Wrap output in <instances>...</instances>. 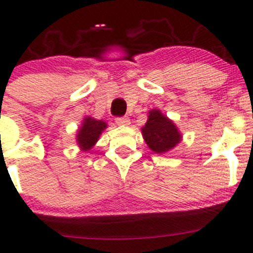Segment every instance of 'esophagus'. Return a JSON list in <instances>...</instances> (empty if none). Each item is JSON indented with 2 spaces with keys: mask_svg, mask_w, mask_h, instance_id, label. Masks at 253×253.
Masks as SVG:
<instances>
[{
  "mask_svg": "<svg viewBox=\"0 0 253 253\" xmlns=\"http://www.w3.org/2000/svg\"><path fill=\"white\" fill-rule=\"evenodd\" d=\"M116 124L117 125H122V126H125V125H129V119L127 116H121V117H116Z\"/></svg>",
  "mask_w": 253,
  "mask_h": 253,
  "instance_id": "obj_1",
  "label": "esophagus"
}]
</instances>
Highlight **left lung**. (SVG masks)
I'll return each instance as SVG.
<instances>
[{
	"label": "left lung",
	"instance_id": "1",
	"mask_svg": "<svg viewBox=\"0 0 253 253\" xmlns=\"http://www.w3.org/2000/svg\"><path fill=\"white\" fill-rule=\"evenodd\" d=\"M142 132L148 147L158 154L169 152L181 139V134L172 121L159 110L149 112V117Z\"/></svg>",
	"mask_w": 253,
	"mask_h": 253
}]
</instances>
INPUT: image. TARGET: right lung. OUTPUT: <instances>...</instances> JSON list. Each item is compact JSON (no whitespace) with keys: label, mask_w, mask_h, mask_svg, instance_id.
Here are the masks:
<instances>
[{"label":"right lung","mask_w":253,"mask_h":253,"mask_svg":"<svg viewBox=\"0 0 253 253\" xmlns=\"http://www.w3.org/2000/svg\"><path fill=\"white\" fill-rule=\"evenodd\" d=\"M106 128V124L104 121H98L91 117H86L83 122V126L78 131L77 141L79 147L83 150H89L98 141L101 132Z\"/></svg>","instance_id":"right-lung-1"}]
</instances>
